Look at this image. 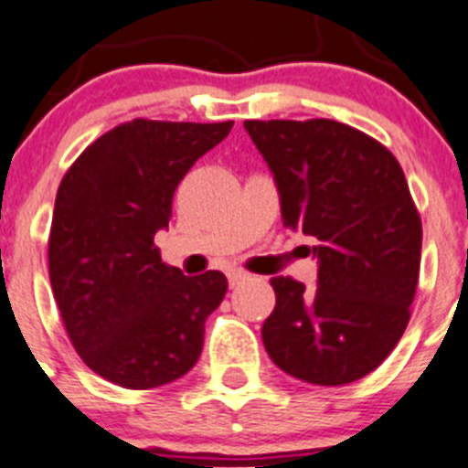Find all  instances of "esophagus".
<instances>
[{"label": "esophagus", "instance_id": "esophagus-1", "mask_svg": "<svg viewBox=\"0 0 468 468\" xmlns=\"http://www.w3.org/2000/svg\"><path fill=\"white\" fill-rule=\"evenodd\" d=\"M246 278H248V273H246V271H241V269H231L229 273H227V280H229V287H237V284H241Z\"/></svg>", "mask_w": 468, "mask_h": 468}]
</instances>
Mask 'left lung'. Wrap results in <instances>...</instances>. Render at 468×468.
Returning <instances> with one entry per match:
<instances>
[{
	"label": "left lung",
	"mask_w": 468,
	"mask_h": 468,
	"mask_svg": "<svg viewBox=\"0 0 468 468\" xmlns=\"http://www.w3.org/2000/svg\"><path fill=\"white\" fill-rule=\"evenodd\" d=\"M289 229L313 237L317 287L273 278L261 340L280 370L342 386L377 370L402 337L420 271L422 225L398 158L333 119L246 122Z\"/></svg>",
	"instance_id": "obj_1"
}]
</instances>
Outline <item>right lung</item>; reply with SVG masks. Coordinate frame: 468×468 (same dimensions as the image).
<instances>
[{
  "instance_id": "right-lung-1",
  "label": "right lung",
  "mask_w": 468,
  "mask_h": 468,
  "mask_svg": "<svg viewBox=\"0 0 468 468\" xmlns=\"http://www.w3.org/2000/svg\"><path fill=\"white\" fill-rule=\"evenodd\" d=\"M231 126L133 119L91 142L61 179L48 241L52 293L70 345L112 384H170L202 354L227 278L167 266L154 237L170 225L176 186Z\"/></svg>"
}]
</instances>
